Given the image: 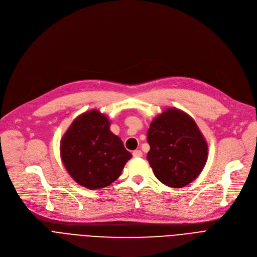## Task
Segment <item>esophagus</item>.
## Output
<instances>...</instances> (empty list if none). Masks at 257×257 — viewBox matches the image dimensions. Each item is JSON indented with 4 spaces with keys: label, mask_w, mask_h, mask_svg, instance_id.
<instances>
[{
    "label": "esophagus",
    "mask_w": 257,
    "mask_h": 257,
    "mask_svg": "<svg viewBox=\"0 0 257 257\" xmlns=\"http://www.w3.org/2000/svg\"><path fill=\"white\" fill-rule=\"evenodd\" d=\"M132 155H133L134 158H141L142 157V152L141 151H134Z\"/></svg>",
    "instance_id": "1"
}]
</instances>
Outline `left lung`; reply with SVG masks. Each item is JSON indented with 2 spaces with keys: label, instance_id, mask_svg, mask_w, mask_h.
<instances>
[{
  "label": "left lung",
  "instance_id": "8db88e82",
  "mask_svg": "<svg viewBox=\"0 0 257 257\" xmlns=\"http://www.w3.org/2000/svg\"><path fill=\"white\" fill-rule=\"evenodd\" d=\"M148 161L163 184L185 187L203 170L208 146L195 121L176 107L153 120L148 131Z\"/></svg>",
  "mask_w": 257,
  "mask_h": 257
}]
</instances>
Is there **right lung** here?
I'll use <instances>...</instances> for the list:
<instances>
[{"instance_id":"add662e5","label":"right lung","mask_w":257,"mask_h":257,"mask_svg":"<svg viewBox=\"0 0 257 257\" xmlns=\"http://www.w3.org/2000/svg\"><path fill=\"white\" fill-rule=\"evenodd\" d=\"M60 154L70 176L90 190L111 185L132 157L120 137L109 130L108 119L97 109L72 122L61 140Z\"/></svg>"}]
</instances>
